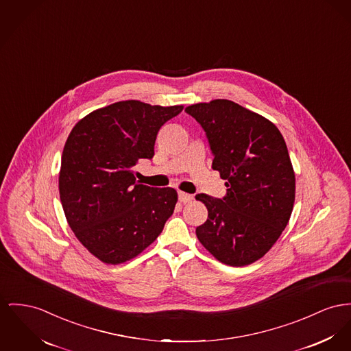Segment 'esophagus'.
<instances>
[{"mask_svg":"<svg viewBox=\"0 0 351 351\" xmlns=\"http://www.w3.org/2000/svg\"><path fill=\"white\" fill-rule=\"evenodd\" d=\"M178 199H180L182 204H186V202H190V201L193 199V195L187 194L185 191H178Z\"/></svg>","mask_w":351,"mask_h":351,"instance_id":"34e87169","label":"esophagus"}]
</instances>
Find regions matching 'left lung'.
Here are the masks:
<instances>
[{
  "label": "left lung",
  "instance_id": "left-lung-1",
  "mask_svg": "<svg viewBox=\"0 0 351 351\" xmlns=\"http://www.w3.org/2000/svg\"><path fill=\"white\" fill-rule=\"evenodd\" d=\"M214 156L211 167L226 180L222 199L197 194L208 219L195 229L219 262L246 266L263 257L285 230L295 199V176L278 128L229 99L190 105Z\"/></svg>",
  "mask_w": 351,
  "mask_h": 351
}]
</instances>
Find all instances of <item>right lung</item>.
<instances>
[{"mask_svg": "<svg viewBox=\"0 0 351 351\" xmlns=\"http://www.w3.org/2000/svg\"><path fill=\"white\" fill-rule=\"evenodd\" d=\"M182 109L119 101L71 129L61 158L60 198L73 233L99 261L118 265L137 257L164 230L177 191L142 185L133 169L153 158L158 130Z\"/></svg>", "mask_w": 351, "mask_h": 351, "instance_id": "1", "label": "right lung"}]
</instances>
